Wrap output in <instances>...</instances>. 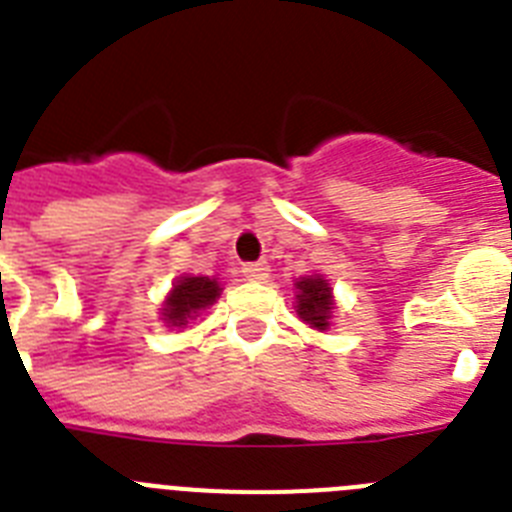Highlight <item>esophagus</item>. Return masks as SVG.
<instances>
[{"mask_svg":"<svg viewBox=\"0 0 512 512\" xmlns=\"http://www.w3.org/2000/svg\"><path fill=\"white\" fill-rule=\"evenodd\" d=\"M243 277L251 279V282H266V279H269V264H266V261L243 264Z\"/></svg>","mask_w":512,"mask_h":512,"instance_id":"esophagus-1","label":"esophagus"}]
</instances>
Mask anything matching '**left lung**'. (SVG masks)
Segmentation results:
<instances>
[{
    "instance_id": "obj_1",
    "label": "left lung",
    "mask_w": 512,
    "mask_h": 512,
    "mask_svg": "<svg viewBox=\"0 0 512 512\" xmlns=\"http://www.w3.org/2000/svg\"><path fill=\"white\" fill-rule=\"evenodd\" d=\"M295 307L297 315L305 320L310 328L325 330L330 328L333 312H336V300H333V287L323 274H310V277H300L295 282Z\"/></svg>"
}]
</instances>
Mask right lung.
Masks as SVG:
<instances>
[{
  "instance_id": "add662e5",
  "label": "right lung",
  "mask_w": 512,
  "mask_h": 512,
  "mask_svg": "<svg viewBox=\"0 0 512 512\" xmlns=\"http://www.w3.org/2000/svg\"><path fill=\"white\" fill-rule=\"evenodd\" d=\"M223 284L217 277H192L184 274L169 289L164 305H161V320L166 328H187L194 318H200V312L210 307L220 297Z\"/></svg>"
}]
</instances>
